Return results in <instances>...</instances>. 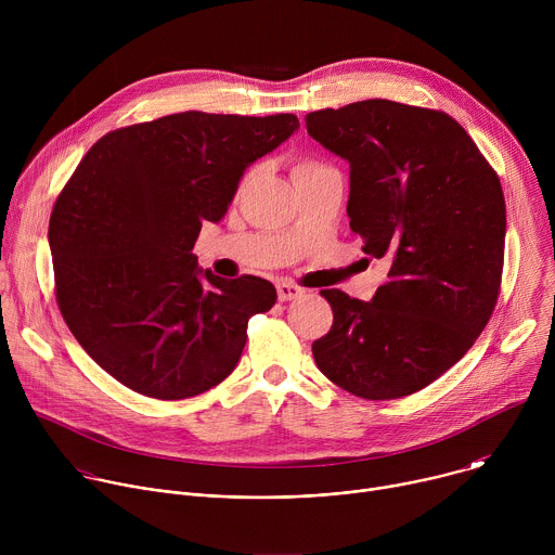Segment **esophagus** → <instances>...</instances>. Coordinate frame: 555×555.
<instances>
[{
	"label": "esophagus",
	"mask_w": 555,
	"mask_h": 555,
	"mask_svg": "<svg viewBox=\"0 0 555 555\" xmlns=\"http://www.w3.org/2000/svg\"><path fill=\"white\" fill-rule=\"evenodd\" d=\"M302 287L294 285V283H287V281H279L276 283V294H279V300H294V298H300L302 296Z\"/></svg>",
	"instance_id": "obj_1"
}]
</instances>
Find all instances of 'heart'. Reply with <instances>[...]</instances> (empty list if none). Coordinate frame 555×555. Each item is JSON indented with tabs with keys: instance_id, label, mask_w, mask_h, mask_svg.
Here are the masks:
<instances>
[{
	"instance_id": "1",
	"label": "heart",
	"mask_w": 555,
	"mask_h": 555,
	"mask_svg": "<svg viewBox=\"0 0 555 555\" xmlns=\"http://www.w3.org/2000/svg\"><path fill=\"white\" fill-rule=\"evenodd\" d=\"M323 169H327L325 165H321V163H315V160H298L294 167H292V178L296 180V178H302V176H309V173H315V171H323Z\"/></svg>"
}]
</instances>
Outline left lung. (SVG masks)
Here are the masks:
<instances>
[{"mask_svg":"<svg viewBox=\"0 0 555 555\" xmlns=\"http://www.w3.org/2000/svg\"><path fill=\"white\" fill-rule=\"evenodd\" d=\"M305 122L349 163V225L388 266L371 300L321 292L334 325L313 360L358 398H404L456 364L494 311L507 223L499 176L443 112L371 99Z\"/></svg>","mask_w":555,"mask_h":555,"instance_id":"obj_1","label":"left lung"}]
</instances>
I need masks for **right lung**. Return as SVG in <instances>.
Listing matches in <instances>:
<instances>
[{
  "instance_id": "obj_1",
  "label": "right lung",
  "mask_w": 555,
  "mask_h": 555,
  "mask_svg": "<svg viewBox=\"0 0 555 555\" xmlns=\"http://www.w3.org/2000/svg\"><path fill=\"white\" fill-rule=\"evenodd\" d=\"M298 129L292 114L182 112L109 131L76 167L50 217L56 302L88 356L127 388L186 400L225 379L250 315L276 302L259 276L197 266L244 171Z\"/></svg>"
}]
</instances>
